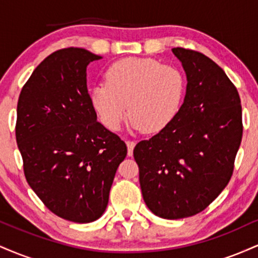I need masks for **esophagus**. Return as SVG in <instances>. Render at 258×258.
Listing matches in <instances>:
<instances>
[{
    "label": "esophagus",
    "mask_w": 258,
    "mask_h": 258,
    "mask_svg": "<svg viewBox=\"0 0 258 258\" xmlns=\"http://www.w3.org/2000/svg\"><path fill=\"white\" fill-rule=\"evenodd\" d=\"M126 144H127V154H128V156H132L133 154V148L136 147V141H126Z\"/></svg>",
    "instance_id": "esophagus-1"
}]
</instances>
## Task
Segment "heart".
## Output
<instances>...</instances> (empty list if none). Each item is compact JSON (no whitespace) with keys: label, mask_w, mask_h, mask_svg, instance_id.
<instances>
[{"label":"heart","mask_w":258,"mask_h":258,"mask_svg":"<svg viewBox=\"0 0 258 258\" xmlns=\"http://www.w3.org/2000/svg\"><path fill=\"white\" fill-rule=\"evenodd\" d=\"M185 76L177 67L150 58L112 63L104 82L92 88L91 104L106 128L119 130L128 114L135 128L165 130L178 115L185 96Z\"/></svg>","instance_id":"b5f03b06"}]
</instances>
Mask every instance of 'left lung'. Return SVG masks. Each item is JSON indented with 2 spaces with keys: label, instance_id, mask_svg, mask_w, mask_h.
<instances>
[{
  "label": "left lung",
  "instance_id": "obj_1",
  "mask_svg": "<svg viewBox=\"0 0 258 258\" xmlns=\"http://www.w3.org/2000/svg\"><path fill=\"white\" fill-rule=\"evenodd\" d=\"M186 74L180 110L133 149L142 195L153 214L179 220L204 211L229 183L241 143L238 90L221 67L193 49H172Z\"/></svg>",
  "mask_w": 258,
  "mask_h": 258
}]
</instances>
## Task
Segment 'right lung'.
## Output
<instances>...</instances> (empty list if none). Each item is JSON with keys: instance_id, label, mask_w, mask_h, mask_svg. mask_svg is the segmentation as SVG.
Returning a JSON list of instances; mask_svg holds the SVG:
<instances>
[{"instance_id": "1", "label": "right lung", "mask_w": 258, "mask_h": 258, "mask_svg": "<svg viewBox=\"0 0 258 258\" xmlns=\"http://www.w3.org/2000/svg\"><path fill=\"white\" fill-rule=\"evenodd\" d=\"M99 55L78 47L44 58L23 86L16 138L26 182L64 220L90 223L105 211L125 142L97 121L86 69Z\"/></svg>"}]
</instances>
